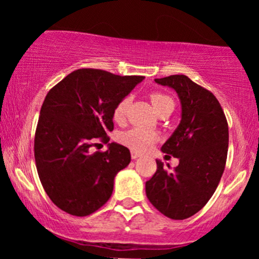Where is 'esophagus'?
Instances as JSON below:
<instances>
[{
    "label": "esophagus",
    "mask_w": 259,
    "mask_h": 259,
    "mask_svg": "<svg viewBox=\"0 0 259 259\" xmlns=\"http://www.w3.org/2000/svg\"><path fill=\"white\" fill-rule=\"evenodd\" d=\"M139 157H140V154H139L138 152H132V158H133V159L139 158Z\"/></svg>",
    "instance_id": "34e87169"
}]
</instances>
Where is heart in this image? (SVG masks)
Here are the masks:
<instances>
[{
    "label": "heart",
    "mask_w": 259,
    "mask_h": 259,
    "mask_svg": "<svg viewBox=\"0 0 259 259\" xmlns=\"http://www.w3.org/2000/svg\"><path fill=\"white\" fill-rule=\"evenodd\" d=\"M150 100L157 113L164 108H174L173 99L168 96L167 94H163V92H151ZM130 101H132L130 96H125L118 102L114 111H113V119L118 121V123L125 119L127 108L130 106ZM118 140H119L120 144L129 147L130 150L135 151V152H144L156 141L157 134L153 130L145 129V127H133V129L119 134Z\"/></svg>",
    "instance_id": "heart-1"
}]
</instances>
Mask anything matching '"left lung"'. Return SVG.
I'll return each instance as SVG.
<instances>
[{
    "mask_svg": "<svg viewBox=\"0 0 259 259\" xmlns=\"http://www.w3.org/2000/svg\"><path fill=\"white\" fill-rule=\"evenodd\" d=\"M154 81L179 95L181 121L162 146L163 152L179 158V164L169 171L157 160L156 173L146 181V196L162 214L183 221L206 206L221 181L228 156V121L214 95L186 75Z\"/></svg>",
    "mask_w": 259,
    "mask_h": 259,
    "instance_id": "8db88e82",
    "label": "left lung"
}]
</instances>
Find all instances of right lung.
<instances>
[{
    "instance_id": "right-lung-1",
    "label": "right lung",
    "mask_w": 259,
    "mask_h": 259,
    "mask_svg": "<svg viewBox=\"0 0 259 259\" xmlns=\"http://www.w3.org/2000/svg\"><path fill=\"white\" fill-rule=\"evenodd\" d=\"M142 79L82 68L47 92L35 132V163L47 196L65 213L90 215L111 198L130 151L114 142L103 152L90 148L109 141L115 106Z\"/></svg>"
}]
</instances>
